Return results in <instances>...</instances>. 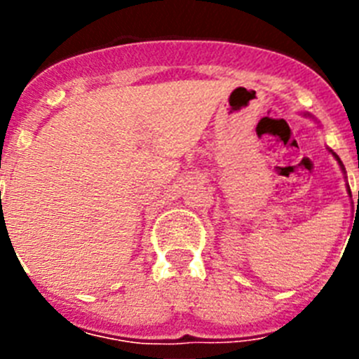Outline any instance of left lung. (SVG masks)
<instances>
[{"mask_svg": "<svg viewBox=\"0 0 359 359\" xmlns=\"http://www.w3.org/2000/svg\"><path fill=\"white\" fill-rule=\"evenodd\" d=\"M332 154H334V152H332ZM334 158H336V160H338V163L341 165V169H344V163H341V161H340V158L336 156V154H334ZM344 170H345V169H344ZM348 192H351V190H348ZM358 205H359V192H358Z\"/></svg>", "mask_w": 359, "mask_h": 359, "instance_id": "1", "label": "left lung"}]
</instances>
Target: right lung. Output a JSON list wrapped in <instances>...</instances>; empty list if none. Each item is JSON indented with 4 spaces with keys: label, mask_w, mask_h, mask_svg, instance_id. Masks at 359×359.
Listing matches in <instances>:
<instances>
[{
    "label": "right lung",
    "mask_w": 359,
    "mask_h": 359,
    "mask_svg": "<svg viewBox=\"0 0 359 359\" xmlns=\"http://www.w3.org/2000/svg\"><path fill=\"white\" fill-rule=\"evenodd\" d=\"M3 221H5V219H3V214H1V219H0V226L3 224Z\"/></svg>",
    "instance_id": "obj_1"
}]
</instances>
